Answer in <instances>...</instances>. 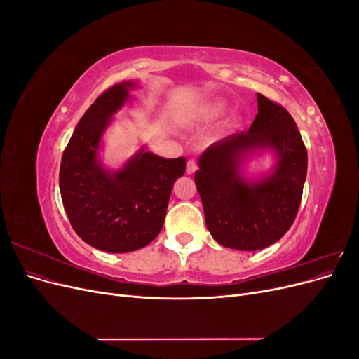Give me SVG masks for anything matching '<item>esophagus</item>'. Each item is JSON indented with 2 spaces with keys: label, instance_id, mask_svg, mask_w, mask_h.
Segmentation results:
<instances>
[{
  "label": "esophagus",
  "instance_id": "esophagus-1",
  "mask_svg": "<svg viewBox=\"0 0 359 359\" xmlns=\"http://www.w3.org/2000/svg\"><path fill=\"white\" fill-rule=\"evenodd\" d=\"M196 169H198L196 161H194V160H189V161H187V169H186L189 175H191V173L196 172Z\"/></svg>",
  "mask_w": 359,
  "mask_h": 359
}]
</instances>
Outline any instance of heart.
<instances>
[{
  "mask_svg": "<svg viewBox=\"0 0 359 359\" xmlns=\"http://www.w3.org/2000/svg\"><path fill=\"white\" fill-rule=\"evenodd\" d=\"M227 111H229V104H227L224 100H214L208 106H206L205 114L210 119H219V118L224 116L227 114ZM235 123L236 121L233 119L231 124L235 126Z\"/></svg>",
  "mask_w": 359,
  "mask_h": 359,
  "instance_id": "b5f03b06",
  "label": "heart"
}]
</instances>
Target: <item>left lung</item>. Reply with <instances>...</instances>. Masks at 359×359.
Listing matches in <instances>:
<instances>
[{
    "label": "left lung",
    "instance_id": "obj_1",
    "mask_svg": "<svg viewBox=\"0 0 359 359\" xmlns=\"http://www.w3.org/2000/svg\"><path fill=\"white\" fill-rule=\"evenodd\" d=\"M273 154L275 166L256 177L246 161ZM194 182L206 227L223 247L255 252L277 243L295 220L307 177V149L290 114L257 93V115L247 132L206 148Z\"/></svg>",
    "mask_w": 359,
    "mask_h": 359
}]
</instances>
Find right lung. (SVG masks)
Wrapping results in <instances>:
<instances>
[{"mask_svg":"<svg viewBox=\"0 0 359 359\" xmlns=\"http://www.w3.org/2000/svg\"><path fill=\"white\" fill-rule=\"evenodd\" d=\"M137 86L136 81H123L97 97L61 158L60 190L70 224L86 244L107 253L135 252L154 240L173 184L186 172L184 157L163 158L147 147L119 169L102 161L106 130Z\"/></svg>","mask_w":359,"mask_h":359,"instance_id":"add662e5","label":"right lung"}]
</instances>
